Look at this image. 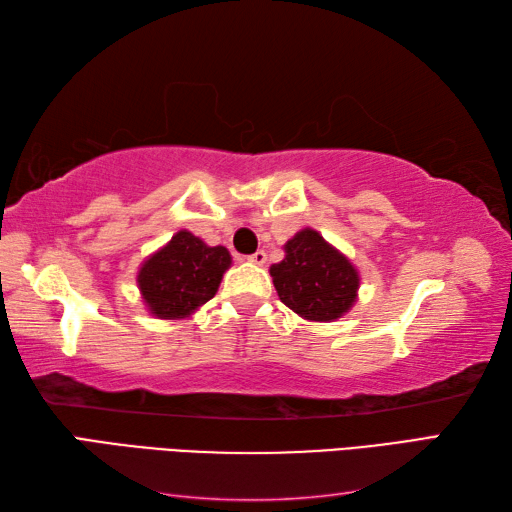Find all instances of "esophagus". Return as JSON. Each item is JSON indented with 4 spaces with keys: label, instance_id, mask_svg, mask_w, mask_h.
I'll return each mask as SVG.
<instances>
[{
    "label": "esophagus",
    "instance_id": "34e87169",
    "mask_svg": "<svg viewBox=\"0 0 512 512\" xmlns=\"http://www.w3.org/2000/svg\"><path fill=\"white\" fill-rule=\"evenodd\" d=\"M246 259H248L250 264H255V266H264L266 264V253H264V250H257V253L248 255Z\"/></svg>",
    "mask_w": 512,
    "mask_h": 512
}]
</instances>
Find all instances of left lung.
Returning a JSON list of instances; mask_svg holds the SVG:
<instances>
[{
    "label": "left lung",
    "instance_id": "obj_1",
    "mask_svg": "<svg viewBox=\"0 0 512 512\" xmlns=\"http://www.w3.org/2000/svg\"><path fill=\"white\" fill-rule=\"evenodd\" d=\"M286 257L270 266L281 303L312 323L345 317L358 301L361 275L352 259L306 226L284 244Z\"/></svg>",
    "mask_w": 512,
    "mask_h": 512
}]
</instances>
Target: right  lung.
Instances as JSON below:
<instances>
[{
	"mask_svg": "<svg viewBox=\"0 0 512 512\" xmlns=\"http://www.w3.org/2000/svg\"><path fill=\"white\" fill-rule=\"evenodd\" d=\"M233 264L224 246H209L182 228L165 246L151 253L136 273L140 299L151 317L182 321L215 297Z\"/></svg>",
	"mask_w": 512,
	"mask_h": 512,
	"instance_id": "right-lung-1",
	"label": "right lung"
}]
</instances>
